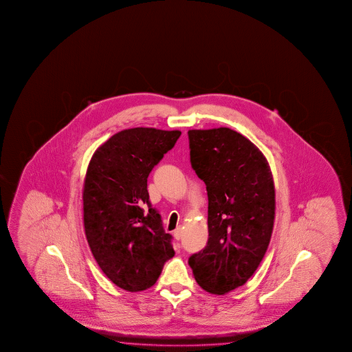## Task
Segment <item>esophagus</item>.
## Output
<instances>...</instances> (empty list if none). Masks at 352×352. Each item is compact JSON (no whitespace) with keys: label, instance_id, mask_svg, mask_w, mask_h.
Returning <instances> with one entry per match:
<instances>
[{"label":"esophagus","instance_id":"obj_1","mask_svg":"<svg viewBox=\"0 0 352 352\" xmlns=\"http://www.w3.org/2000/svg\"><path fill=\"white\" fill-rule=\"evenodd\" d=\"M173 236L176 240H181L182 239V229L181 228H177L175 232H173Z\"/></svg>","mask_w":352,"mask_h":352}]
</instances>
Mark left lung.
Returning a JSON list of instances; mask_svg holds the SVG:
<instances>
[{
    "label": "left lung",
    "instance_id": "obj_1",
    "mask_svg": "<svg viewBox=\"0 0 352 352\" xmlns=\"http://www.w3.org/2000/svg\"><path fill=\"white\" fill-rule=\"evenodd\" d=\"M192 168L208 195V243L188 258L197 283L213 294L243 286L274 229V185L266 157L230 128L188 131Z\"/></svg>",
    "mask_w": 352,
    "mask_h": 352
}]
</instances>
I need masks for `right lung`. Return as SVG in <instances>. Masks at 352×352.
Listing matches in <instances>:
<instances>
[{
	"label": "right lung",
	"instance_id": "obj_1",
	"mask_svg": "<svg viewBox=\"0 0 352 352\" xmlns=\"http://www.w3.org/2000/svg\"><path fill=\"white\" fill-rule=\"evenodd\" d=\"M179 135L155 128L125 129L89 161L82 193L85 234L103 274L125 291L154 286L175 255L173 236L151 207L148 176Z\"/></svg>",
	"mask_w": 352,
	"mask_h": 352
}]
</instances>
